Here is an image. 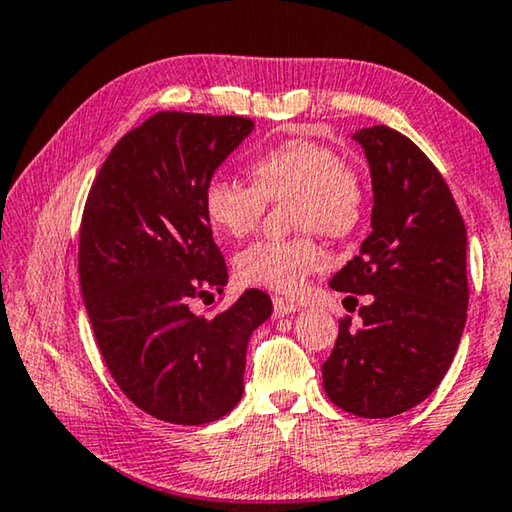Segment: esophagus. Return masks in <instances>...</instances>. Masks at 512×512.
<instances>
[{
  "label": "esophagus",
  "mask_w": 512,
  "mask_h": 512,
  "mask_svg": "<svg viewBox=\"0 0 512 512\" xmlns=\"http://www.w3.org/2000/svg\"><path fill=\"white\" fill-rule=\"evenodd\" d=\"M299 310H301V305L296 301L282 299V296H273V312H276L278 317L292 315V312H299Z\"/></svg>",
  "instance_id": "1"
}]
</instances>
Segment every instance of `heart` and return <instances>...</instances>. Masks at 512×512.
Listing matches in <instances>:
<instances>
[{
    "label": "heart",
    "instance_id": "1",
    "mask_svg": "<svg viewBox=\"0 0 512 512\" xmlns=\"http://www.w3.org/2000/svg\"><path fill=\"white\" fill-rule=\"evenodd\" d=\"M253 183L213 177L202 193L204 216L232 239L257 230L269 202H287L294 230L289 239H262L234 259L236 276L248 285L280 294H299L310 273L324 269L329 255L310 227L329 236H345L361 223L365 188L354 165L326 142L289 137L250 160Z\"/></svg>",
    "mask_w": 512,
    "mask_h": 512
}]
</instances>
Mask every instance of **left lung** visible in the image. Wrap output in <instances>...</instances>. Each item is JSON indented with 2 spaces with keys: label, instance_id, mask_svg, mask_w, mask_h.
Wrapping results in <instances>:
<instances>
[{
  "label": "left lung",
  "instance_id": "left-lung-1",
  "mask_svg": "<svg viewBox=\"0 0 512 512\" xmlns=\"http://www.w3.org/2000/svg\"><path fill=\"white\" fill-rule=\"evenodd\" d=\"M372 174V232L361 253L335 273L338 292L370 294L358 308L361 329L340 319L338 340L322 365L335 407L388 418L423 402L460 345L467 322V227L451 188L407 135L361 128Z\"/></svg>",
  "mask_w": 512,
  "mask_h": 512
}]
</instances>
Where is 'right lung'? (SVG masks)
I'll list each match as a JSON object with an SVG mask.
<instances>
[{
    "mask_svg": "<svg viewBox=\"0 0 512 512\" xmlns=\"http://www.w3.org/2000/svg\"><path fill=\"white\" fill-rule=\"evenodd\" d=\"M253 128L230 114L156 112L114 144L87 195L78 271L96 345L126 398L158 421L230 414L250 333L273 310L262 289L209 319L190 310L227 282L204 186Z\"/></svg>",
    "mask_w": 512,
    "mask_h": 512,
    "instance_id": "obj_1",
    "label": "right lung"
}]
</instances>
